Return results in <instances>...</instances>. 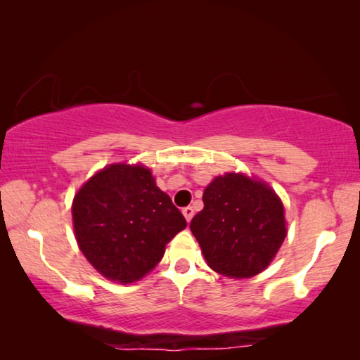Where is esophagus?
<instances>
[{
  "label": "esophagus",
  "mask_w": 360,
  "mask_h": 360,
  "mask_svg": "<svg viewBox=\"0 0 360 360\" xmlns=\"http://www.w3.org/2000/svg\"><path fill=\"white\" fill-rule=\"evenodd\" d=\"M182 214H184L187 222H191L192 217H193V208H192V206H187V208L182 210Z\"/></svg>",
  "instance_id": "obj_1"
}]
</instances>
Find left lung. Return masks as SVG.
Segmentation results:
<instances>
[{"instance_id":"8db88e82","label":"left lung","mask_w":360,"mask_h":360,"mask_svg":"<svg viewBox=\"0 0 360 360\" xmlns=\"http://www.w3.org/2000/svg\"><path fill=\"white\" fill-rule=\"evenodd\" d=\"M203 203L191 230L212 270L251 278L268 266L285 238L284 206L270 187L227 173L205 188Z\"/></svg>"}]
</instances>
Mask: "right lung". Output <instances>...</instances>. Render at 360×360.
I'll use <instances>...</instances> for the list:
<instances>
[{
	"label": "right lung",
	"mask_w": 360,
	"mask_h": 360,
	"mask_svg": "<svg viewBox=\"0 0 360 360\" xmlns=\"http://www.w3.org/2000/svg\"><path fill=\"white\" fill-rule=\"evenodd\" d=\"M72 222L82 254L119 283L149 273L187 225L141 165H111L92 176L72 202Z\"/></svg>",
	"instance_id": "1"
}]
</instances>
